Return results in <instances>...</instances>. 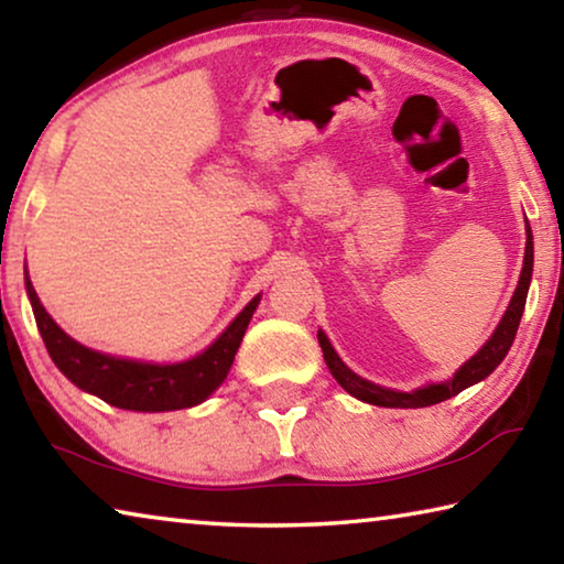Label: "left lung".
<instances>
[{"mask_svg":"<svg viewBox=\"0 0 564 564\" xmlns=\"http://www.w3.org/2000/svg\"><path fill=\"white\" fill-rule=\"evenodd\" d=\"M530 279H532V231L528 226V243H524V263H522L520 283H518V289H514V295H512V301L508 305V311H505L498 330L492 333V338L485 343L480 350H477V356L467 360L465 366L453 376V380H447V383L420 388V390H413V393H398V390L380 388L376 383H370V380L352 373L346 362H343L336 356V350H333L328 338L318 330V343H321L323 358H326L330 373H333V378L338 380L340 388H346L350 395H356L358 400H366V403H370V405L425 408V405L443 403V400L463 393L465 388H470L473 383H477V380L488 378L492 370L500 366L502 358L508 356V350H510L512 340H514V333H518V326H520L524 301H528Z\"/></svg>","mask_w":564,"mask_h":564,"instance_id":"left-lung-1","label":"left lung"}]
</instances>
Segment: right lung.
Wrapping results in <instances>:
<instances>
[{"mask_svg":"<svg viewBox=\"0 0 564 564\" xmlns=\"http://www.w3.org/2000/svg\"><path fill=\"white\" fill-rule=\"evenodd\" d=\"M26 293H30L34 308L36 328L42 333L54 366L76 388L101 398L104 403L123 410H139V413H161V410H181L204 403L231 370L248 321L261 301V295H256L202 356L174 362V366H154V362L111 358L84 348L50 318L30 279H26Z\"/></svg>","mask_w":564,"mask_h":564,"instance_id":"add662e5","label":"right lung"}]
</instances>
